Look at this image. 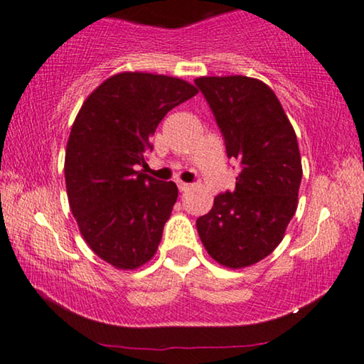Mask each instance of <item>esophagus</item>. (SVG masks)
<instances>
[{
  "label": "esophagus",
  "mask_w": 364,
  "mask_h": 364,
  "mask_svg": "<svg viewBox=\"0 0 364 364\" xmlns=\"http://www.w3.org/2000/svg\"><path fill=\"white\" fill-rule=\"evenodd\" d=\"M178 188H179V191H181V193H185V191L190 190L191 185H188V183H179Z\"/></svg>",
  "instance_id": "esophagus-1"
}]
</instances>
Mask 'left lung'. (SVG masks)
Returning <instances> with one entry per match:
<instances>
[{"instance_id": "obj_1", "label": "left lung", "mask_w": 364, "mask_h": 364, "mask_svg": "<svg viewBox=\"0 0 364 364\" xmlns=\"http://www.w3.org/2000/svg\"><path fill=\"white\" fill-rule=\"evenodd\" d=\"M195 85L213 112L227 156L240 164L235 190L215 196L213 208L196 220L198 235L218 264L254 265L282 242L296 213L302 179L296 132L264 82L200 77Z\"/></svg>"}]
</instances>
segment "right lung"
Masks as SVG:
<instances>
[{"instance_id": "obj_1", "label": "right lung", "mask_w": 364, "mask_h": 364, "mask_svg": "<svg viewBox=\"0 0 364 364\" xmlns=\"http://www.w3.org/2000/svg\"><path fill=\"white\" fill-rule=\"evenodd\" d=\"M198 90L174 77L124 72L87 97L65 153L68 203L82 237L100 259L132 270L153 259L178 198L173 181L136 171L151 136Z\"/></svg>"}]
</instances>
